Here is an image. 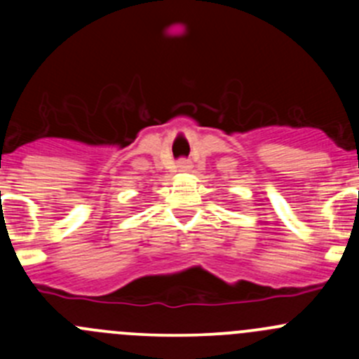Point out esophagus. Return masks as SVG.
<instances>
[{
  "label": "esophagus",
  "instance_id": "esophagus-1",
  "mask_svg": "<svg viewBox=\"0 0 359 359\" xmlns=\"http://www.w3.org/2000/svg\"><path fill=\"white\" fill-rule=\"evenodd\" d=\"M177 168H179V172H189L191 161H189V159H186V158L179 159V163H177Z\"/></svg>",
  "mask_w": 359,
  "mask_h": 359
}]
</instances>
